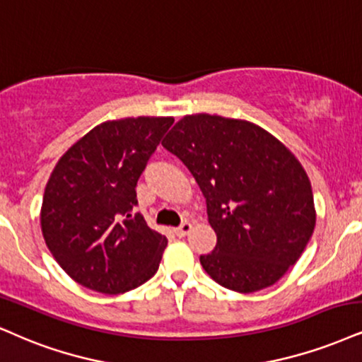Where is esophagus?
Segmentation results:
<instances>
[{
    "mask_svg": "<svg viewBox=\"0 0 362 362\" xmlns=\"http://www.w3.org/2000/svg\"><path fill=\"white\" fill-rule=\"evenodd\" d=\"M191 230H193V225H191L189 221H185L181 226H177V228L174 230V233H176L177 236H186Z\"/></svg>",
    "mask_w": 362,
    "mask_h": 362,
    "instance_id": "obj_1",
    "label": "esophagus"
}]
</instances>
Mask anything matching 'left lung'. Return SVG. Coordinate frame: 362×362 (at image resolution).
<instances>
[{
	"label": "left lung",
	"instance_id": "left-lung-1",
	"mask_svg": "<svg viewBox=\"0 0 362 362\" xmlns=\"http://www.w3.org/2000/svg\"><path fill=\"white\" fill-rule=\"evenodd\" d=\"M163 146L206 198L216 247L199 257L204 272L240 293L282 279L315 226L310 181L296 156L257 124L209 114L185 115Z\"/></svg>",
	"mask_w": 362,
	"mask_h": 362
}]
</instances>
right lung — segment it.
Instances as JSON below:
<instances>
[{
  "label": "right lung",
  "instance_id": "obj_1",
  "mask_svg": "<svg viewBox=\"0 0 362 362\" xmlns=\"http://www.w3.org/2000/svg\"><path fill=\"white\" fill-rule=\"evenodd\" d=\"M173 117L107 120L58 159L40 223L48 250L69 276L100 293L139 287L159 269L166 236L151 230L136 186Z\"/></svg>",
  "mask_w": 362,
  "mask_h": 362
}]
</instances>
